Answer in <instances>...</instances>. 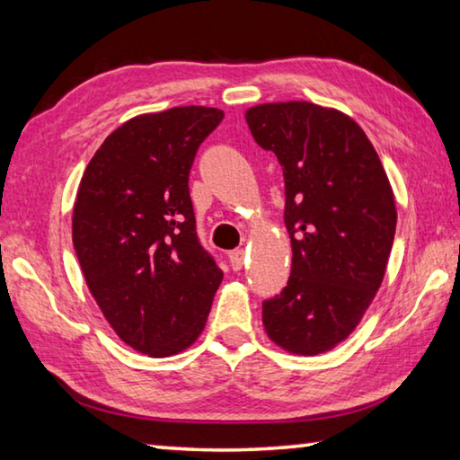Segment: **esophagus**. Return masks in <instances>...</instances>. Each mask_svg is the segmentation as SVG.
<instances>
[{"label": "esophagus", "mask_w": 460, "mask_h": 460, "mask_svg": "<svg viewBox=\"0 0 460 460\" xmlns=\"http://www.w3.org/2000/svg\"><path fill=\"white\" fill-rule=\"evenodd\" d=\"M229 263H231L233 270L243 268V263H245V252H243V249H235V252H231L229 253Z\"/></svg>", "instance_id": "34e87169"}]
</instances>
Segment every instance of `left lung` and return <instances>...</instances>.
Returning a JSON list of instances; mask_svg holds the SVG:
<instances>
[{
    "mask_svg": "<svg viewBox=\"0 0 460 460\" xmlns=\"http://www.w3.org/2000/svg\"><path fill=\"white\" fill-rule=\"evenodd\" d=\"M245 121L282 166L292 245L290 279L263 302V326L288 353L331 351L384 282L398 221L392 184L365 131L337 109L263 103Z\"/></svg>",
    "mask_w": 460,
    "mask_h": 460,
    "instance_id": "obj_1",
    "label": "left lung"
}]
</instances>
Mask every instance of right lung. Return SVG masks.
<instances>
[{
	"instance_id": "right-lung-1",
	"label": "right lung",
	"mask_w": 460,
	"mask_h": 460,
	"mask_svg": "<svg viewBox=\"0 0 460 460\" xmlns=\"http://www.w3.org/2000/svg\"><path fill=\"white\" fill-rule=\"evenodd\" d=\"M225 113L172 107L123 123L81 178L73 243L84 282L118 337L150 357L199 339L223 271L197 237L189 174Z\"/></svg>"
}]
</instances>
